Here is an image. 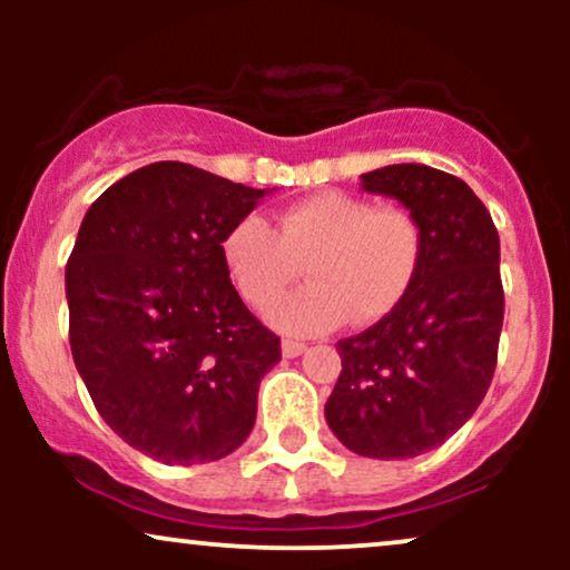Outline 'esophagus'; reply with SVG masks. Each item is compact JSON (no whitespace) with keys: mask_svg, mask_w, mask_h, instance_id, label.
Returning a JSON list of instances; mask_svg holds the SVG:
<instances>
[{"mask_svg":"<svg viewBox=\"0 0 570 570\" xmlns=\"http://www.w3.org/2000/svg\"><path fill=\"white\" fill-rule=\"evenodd\" d=\"M281 351H284L286 358H294V356H299V353H305V343H297V340H284V343H281Z\"/></svg>","mask_w":570,"mask_h":570,"instance_id":"34e87169","label":"esophagus"}]
</instances>
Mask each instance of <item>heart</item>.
<instances>
[{"instance_id":"b5f03b06","label":"heart","mask_w":570,"mask_h":570,"mask_svg":"<svg viewBox=\"0 0 570 570\" xmlns=\"http://www.w3.org/2000/svg\"><path fill=\"white\" fill-rule=\"evenodd\" d=\"M423 235L402 208H375L356 195L326 189L273 219H238L222 240L235 289L265 307L306 271L311 285L273 302L267 318L284 335H324L348 316L372 324L399 305L421 265Z\"/></svg>"}]
</instances>
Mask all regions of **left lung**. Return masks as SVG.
<instances>
[{"label":"left lung","mask_w":570,"mask_h":570,"mask_svg":"<svg viewBox=\"0 0 570 570\" xmlns=\"http://www.w3.org/2000/svg\"><path fill=\"white\" fill-rule=\"evenodd\" d=\"M423 235L407 294L362 335L337 343L343 370L326 423L364 458L402 461L440 448L488 394L503 324L501 244L472 187L421 163L362 174Z\"/></svg>","instance_id":"1"}]
</instances>
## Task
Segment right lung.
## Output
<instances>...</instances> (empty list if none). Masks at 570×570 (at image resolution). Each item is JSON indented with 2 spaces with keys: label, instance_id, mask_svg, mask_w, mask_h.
Masks as SVG:
<instances>
[{
  "label": "right lung",
  "instance_id": "add662e5",
  "mask_svg": "<svg viewBox=\"0 0 570 570\" xmlns=\"http://www.w3.org/2000/svg\"><path fill=\"white\" fill-rule=\"evenodd\" d=\"M265 193L160 160L98 195L77 233L71 356L98 415L155 461H219L252 434L281 340L235 292L222 240Z\"/></svg>",
  "mask_w": 570,
  "mask_h": 570
}]
</instances>
